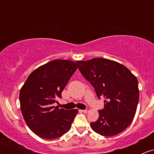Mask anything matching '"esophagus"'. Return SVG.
Here are the masks:
<instances>
[{
	"instance_id": "obj_1",
	"label": "esophagus",
	"mask_w": 154,
	"mask_h": 154,
	"mask_svg": "<svg viewBox=\"0 0 154 154\" xmlns=\"http://www.w3.org/2000/svg\"><path fill=\"white\" fill-rule=\"evenodd\" d=\"M89 111H90V108H89V107H86V108L85 109L82 110V112H84V113L88 112H89Z\"/></svg>"
}]
</instances>
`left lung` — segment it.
Listing matches in <instances>:
<instances>
[{"label": "left lung", "mask_w": 154, "mask_h": 154, "mask_svg": "<svg viewBox=\"0 0 154 154\" xmlns=\"http://www.w3.org/2000/svg\"><path fill=\"white\" fill-rule=\"evenodd\" d=\"M82 75L92 85L98 98L104 97V108L91 122V129L103 136H113L133 122L139 102L137 78L123 65L104 58L76 61Z\"/></svg>", "instance_id": "obj_1"}]
</instances>
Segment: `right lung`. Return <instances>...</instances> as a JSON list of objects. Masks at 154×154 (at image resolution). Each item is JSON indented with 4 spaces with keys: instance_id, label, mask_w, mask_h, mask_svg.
<instances>
[{
    "instance_id": "right-lung-1",
    "label": "right lung",
    "mask_w": 154,
    "mask_h": 154,
    "mask_svg": "<svg viewBox=\"0 0 154 154\" xmlns=\"http://www.w3.org/2000/svg\"><path fill=\"white\" fill-rule=\"evenodd\" d=\"M77 68L71 60H53L34 70L21 87L19 100L23 117L40 138L56 139L71 129L78 110L60 109L54 103L62 98V91Z\"/></svg>"
}]
</instances>
